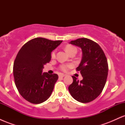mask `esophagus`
I'll list each match as a JSON object with an SVG mask.
<instances>
[{
  "label": "esophagus",
  "mask_w": 125,
  "mask_h": 125,
  "mask_svg": "<svg viewBox=\"0 0 125 125\" xmlns=\"http://www.w3.org/2000/svg\"><path fill=\"white\" fill-rule=\"evenodd\" d=\"M64 76H65V74H60L59 75V77H64Z\"/></svg>",
  "instance_id": "1"
}]
</instances>
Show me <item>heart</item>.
<instances>
[{"label":"heart","mask_w":125,"mask_h":125,"mask_svg":"<svg viewBox=\"0 0 125 125\" xmlns=\"http://www.w3.org/2000/svg\"><path fill=\"white\" fill-rule=\"evenodd\" d=\"M74 50H76V48L75 47L73 46L72 45L66 46L65 51H66L68 53H69L71 52L74 51ZM55 56H56V51H54L52 52V58H54ZM72 67H73V65L71 64H61V65L60 66L59 69L62 71L66 72L68 71L69 69L72 68Z\"/></svg>","instance_id":"1"}]
</instances>
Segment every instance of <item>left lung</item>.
I'll return each instance as SVG.
<instances>
[{
	"mask_svg": "<svg viewBox=\"0 0 125 125\" xmlns=\"http://www.w3.org/2000/svg\"><path fill=\"white\" fill-rule=\"evenodd\" d=\"M70 43L80 47L82 51V59L76 71L81 72L83 79L79 81L72 76L73 81L68 87L69 91L77 101L90 102L101 94L106 82V57L100 46L89 39H77Z\"/></svg>",
	"mask_w": 125,
	"mask_h": 125,
	"instance_id": "1",
	"label": "left lung"
}]
</instances>
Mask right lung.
Returning <instances> with one entry per match:
<instances>
[{"instance_id":"add662e5","label":"right lung","mask_w":125,"mask_h":125,"mask_svg":"<svg viewBox=\"0 0 125 125\" xmlns=\"http://www.w3.org/2000/svg\"><path fill=\"white\" fill-rule=\"evenodd\" d=\"M62 41L43 38L28 41L19 51L14 62L15 83L21 95L33 104L46 101L53 90L58 75L42 73L43 66L51 60V52Z\"/></svg>"}]
</instances>
